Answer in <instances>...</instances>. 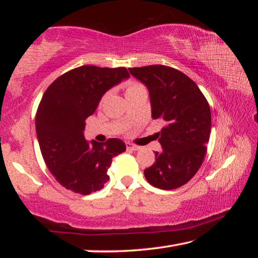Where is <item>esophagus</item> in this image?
<instances>
[{"label":"esophagus","mask_w":258,"mask_h":258,"mask_svg":"<svg viewBox=\"0 0 258 258\" xmlns=\"http://www.w3.org/2000/svg\"><path fill=\"white\" fill-rule=\"evenodd\" d=\"M126 148H127V149H130V150H134V151H137V150L140 149L139 146L132 145V143H126Z\"/></svg>","instance_id":"esophagus-1"}]
</instances>
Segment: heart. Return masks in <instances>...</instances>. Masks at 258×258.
<instances>
[{
  "instance_id": "b5f03b06",
  "label": "heart",
  "mask_w": 258,
  "mask_h": 258,
  "mask_svg": "<svg viewBox=\"0 0 258 258\" xmlns=\"http://www.w3.org/2000/svg\"><path fill=\"white\" fill-rule=\"evenodd\" d=\"M141 92H147L146 86L143 85V84H141V83H139L137 81H133V80L126 82V84H125L126 98L128 99L131 97H133V95L139 94V93H141ZM109 94H110V92H109V91H107V92H104L102 94L101 99H100V104H102L104 101H106V99L108 98Z\"/></svg>"
}]
</instances>
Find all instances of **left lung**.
Masks as SVG:
<instances>
[{
	"label": "left lung",
	"instance_id": "1",
	"mask_svg": "<svg viewBox=\"0 0 258 258\" xmlns=\"http://www.w3.org/2000/svg\"><path fill=\"white\" fill-rule=\"evenodd\" d=\"M150 94L151 115L165 126L157 138L163 151L145 169L151 185L172 190L189 182L202 166L211 135V108L197 84L175 68L151 64L128 68Z\"/></svg>",
	"mask_w": 258,
	"mask_h": 258
}]
</instances>
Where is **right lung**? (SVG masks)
<instances>
[{"label":"right lung","mask_w":258,"mask_h":258,"mask_svg":"<svg viewBox=\"0 0 258 258\" xmlns=\"http://www.w3.org/2000/svg\"><path fill=\"white\" fill-rule=\"evenodd\" d=\"M128 77L125 67L87 64L62 74L43 94L35 121L40 149L49 171L67 190L80 195L101 190L112 158L126 150L119 139L87 141L83 131L102 94Z\"/></svg>","instance_id":"add662e5"}]
</instances>
